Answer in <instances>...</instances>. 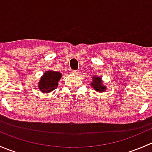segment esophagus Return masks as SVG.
<instances>
[{"mask_svg": "<svg viewBox=\"0 0 152 152\" xmlns=\"http://www.w3.org/2000/svg\"><path fill=\"white\" fill-rule=\"evenodd\" d=\"M72 73H73V74H76V75H78L79 74V70H72Z\"/></svg>", "mask_w": 152, "mask_h": 152, "instance_id": "obj_1", "label": "esophagus"}]
</instances>
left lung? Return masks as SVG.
I'll return each mask as SVG.
<instances>
[{"label": "left lung", "instance_id": "1", "mask_svg": "<svg viewBox=\"0 0 152 152\" xmlns=\"http://www.w3.org/2000/svg\"><path fill=\"white\" fill-rule=\"evenodd\" d=\"M92 87L98 92H103L106 90V87L102 85V80L101 78L98 77V76H94V79L93 80V83L91 84Z\"/></svg>", "mask_w": 152, "mask_h": 152}]
</instances>
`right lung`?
Listing matches in <instances>:
<instances>
[{"label":"right lung","mask_w":152,"mask_h":152,"mask_svg":"<svg viewBox=\"0 0 152 152\" xmlns=\"http://www.w3.org/2000/svg\"><path fill=\"white\" fill-rule=\"evenodd\" d=\"M61 78V73L55 71H46L39 82V90L44 93H49L56 89Z\"/></svg>","instance_id":"obj_1"}]
</instances>
